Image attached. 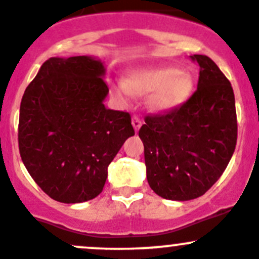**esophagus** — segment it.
I'll use <instances>...</instances> for the list:
<instances>
[{
  "label": "esophagus",
  "instance_id": "1",
  "mask_svg": "<svg viewBox=\"0 0 259 259\" xmlns=\"http://www.w3.org/2000/svg\"><path fill=\"white\" fill-rule=\"evenodd\" d=\"M132 126H133V128H135L136 132H138L141 128V126H142V122H141V119L138 118L137 116L132 117Z\"/></svg>",
  "mask_w": 259,
  "mask_h": 259
}]
</instances>
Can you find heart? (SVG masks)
<instances>
[{"label": "heart", "mask_w": 259, "mask_h": 259, "mask_svg": "<svg viewBox=\"0 0 259 259\" xmlns=\"http://www.w3.org/2000/svg\"><path fill=\"white\" fill-rule=\"evenodd\" d=\"M113 94L122 102L131 97H147V108L153 113L175 112L188 102L194 91V78L189 71L172 66H155L131 70L124 83L112 84Z\"/></svg>", "instance_id": "1"}]
</instances>
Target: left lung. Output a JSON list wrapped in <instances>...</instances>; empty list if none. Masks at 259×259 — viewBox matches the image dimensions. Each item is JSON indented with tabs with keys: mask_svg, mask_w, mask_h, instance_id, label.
Instances as JSON below:
<instances>
[{
	"mask_svg": "<svg viewBox=\"0 0 259 259\" xmlns=\"http://www.w3.org/2000/svg\"><path fill=\"white\" fill-rule=\"evenodd\" d=\"M191 59L200 66L195 93L175 112L146 117L138 132L148 185L158 196L175 201L205 194L227 168L237 143L229 80L206 55Z\"/></svg>",
	"mask_w": 259,
	"mask_h": 259,
	"instance_id": "1",
	"label": "left lung"
}]
</instances>
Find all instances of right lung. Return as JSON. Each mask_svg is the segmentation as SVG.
<instances>
[{
    "label": "right lung",
    "instance_id": "1",
    "mask_svg": "<svg viewBox=\"0 0 259 259\" xmlns=\"http://www.w3.org/2000/svg\"><path fill=\"white\" fill-rule=\"evenodd\" d=\"M106 68L94 56L50 58L20 106L19 148L35 183L51 199L84 203L102 193L124 141L135 135L127 112L104 106Z\"/></svg>",
    "mask_w": 259,
    "mask_h": 259
}]
</instances>
